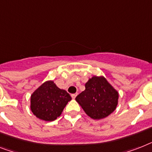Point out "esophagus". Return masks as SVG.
<instances>
[{
    "label": "esophagus",
    "mask_w": 152,
    "mask_h": 152,
    "mask_svg": "<svg viewBox=\"0 0 152 152\" xmlns=\"http://www.w3.org/2000/svg\"><path fill=\"white\" fill-rule=\"evenodd\" d=\"M76 96H77V93L71 94V97H72V99H75V98H76Z\"/></svg>",
    "instance_id": "esophagus-1"
}]
</instances>
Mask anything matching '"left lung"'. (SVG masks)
Masks as SVG:
<instances>
[{
  "instance_id": "8db88e82",
  "label": "left lung",
  "mask_w": 152,
  "mask_h": 152,
  "mask_svg": "<svg viewBox=\"0 0 152 152\" xmlns=\"http://www.w3.org/2000/svg\"><path fill=\"white\" fill-rule=\"evenodd\" d=\"M118 92L103 77H94L85 84V90L75 98L88 116L94 120L103 119L116 110Z\"/></svg>"
}]
</instances>
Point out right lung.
I'll return each instance as SVG.
<instances>
[{"instance_id": "right-lung-1", "label": "right lung", "mask_w": 152, "mask_h": 152, "mask_svg": "<svg viewBox=\"0 0 152 152\" xmlns=\"http://www.w3.org/2000/svg\"><path fill=\"white\" fill-rule=\"evenodd\" d=\"M71 100V96L65 90L59 88L53 81H46L31 96V110L37 118L53 121L61 116Z\"/></svg>"}]
</instances>
